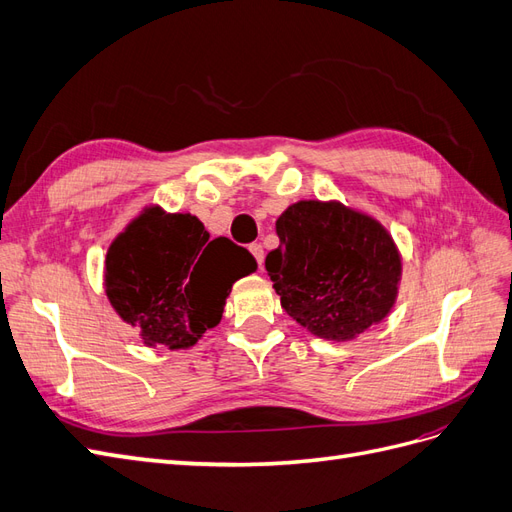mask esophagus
Here are the masks:
<instances>
[{
	"label": "esophagus",
	"mask_w": 512,
	"mask_h": 512,
	"mask_svg": "<svg viewBox=\"0 0 512 512\" xmlns=\"http://www.w3.org/2000/svg\"><path fill=\"white\" fill-rule=\"evenodd\" d=\"M250 252H252V256L256 258L258 267L262 269V260H265V250H262V245H260V243H252V245H250Z\"/></svg>",
	"instance_id": "1"
}]
</instances>
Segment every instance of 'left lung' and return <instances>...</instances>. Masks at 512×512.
Returning a JSON list of instances; mask_svg holds the SVG:
<instances>
[{
  "instance_id": "1",
  "label": "left lung",
  "mask_w": 512,
  "mask_h": 512,
  "mask_svg": "<svg viewBox=\"0 0 512 512\" xmlns=\"http://www.w3.org/2000/svg\"><path fill=\"white\" fill-rule=\"evenodd\" d=\"M265 267L282 307L303 329L350 342L395 305L401 256L378 220L337 200H299L275 222Z\"/></svg>"
}]
</instances>
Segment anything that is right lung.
<instances>
[{
	"instance_id": "add662e5",
	"label": "right lung",
	"mask_w": 512,
	"mask_h": 512,
	"mask_svg": "<svg viewBox=\"0 0 512 512\" xmlns=\"http://www.w3.org/2000/svg\"><path fill=\"white\" fill-rule=\"evenodd\" d=\"M256 267L245 247L209 239L196 215L147 207L108 247L104 286L145 346L185 350L222 320L232 284Z\"/></svg>"
}]
</instances>
